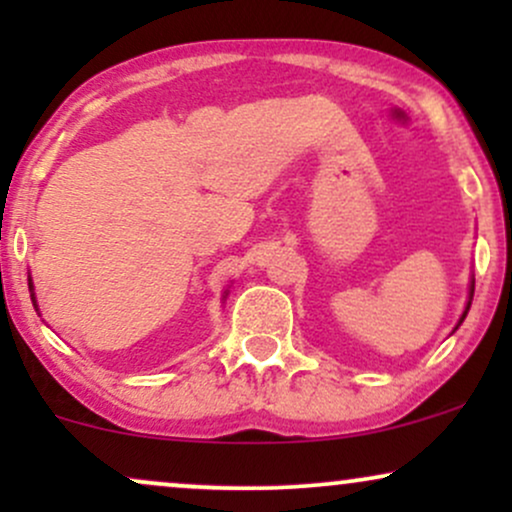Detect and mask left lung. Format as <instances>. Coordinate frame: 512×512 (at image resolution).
<instances>
[{
  "mask_svg": "<svg viewBox=\"0 0 512 512\" xmlns=\"http://www.w3.org/2000/svg\"><path fill=\"white\" fill-rule=\"evenodd\" d=\"M472 296H474V281H472V286H469V301H467V308H464V313H462V317H460V322L464 320V317H467L469 305H472Z\"/></svg>",
  "mask_w": 512,
  "mask_h": 512,
  "instance_id": "left-lung-1",
  "label": "left lung"
}]
</instances>
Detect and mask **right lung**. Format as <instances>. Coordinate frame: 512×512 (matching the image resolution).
I'll use <instances>...</instances> for the list:
<instances>
[{
    "instance_id": "obj_1",
    "label": "right lung",
    "mask_w": 512,
    "mask_h": 512,
    "mask_svg": "<svg viewBox=\"0 0 512 512\" xmlns=\"http://www.w3.org/2000/svg\"><path fill=\"white\" fill-rule=\"evenodd\" d=\"M28 289H31V291H33V284H31V281H28ZM33 305H35V296H33Z\"/></svg>"
}]
</instances>
